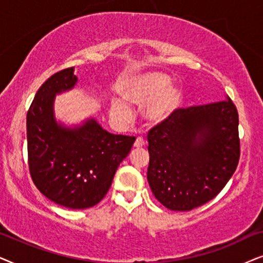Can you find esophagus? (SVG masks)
Here are the masks:
<instances>
[{
	"mask_svg": "<svg viewBox=\"0 0 263 263\" xmlns=\"http://www.w3.org/2000/svg\"><path fill=\"white\" fill-rule=\"evenodd\" d=\"M144 145H145L144 139L141 138V137H138L137 139H136V141H135V144H134L135 148H137V149H139V148H143V146H144Z\"/></svg>",
	"mask_w": 263,
	"mask_h": 263,
	"instance_id": "34e87169",
	"label": "esophagus"
}]
</instances>
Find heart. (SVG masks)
<instances>
[{
	"instance_id": "heart-1",
	"label": "heart",
	"mask_w": 263,
	"mask_h": 263,
	"mask_svg": "<svg viewBox=\"0 0 263 263\" xmlns=\"http://www.w3.org/2000/svg\"><path fill=\"white\" fill-rule=\"evenodd\" d=\"M127 103L144 106L143 119L152 126L166 124L183 103V91L171 84L170 77L160 72H145L129 79L122 89ZM110 114L115 120L126 122L129 108L120 101L110 104Z\"/></svg>"
}]
</instances>
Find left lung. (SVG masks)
Masks as SVG:
<instances>
[{
	"label": "left lung",
	"instance_id": "8db88e82",
	"mask_svg": "<svg viewBox=\"0 0 263 263\" xmlns=\"http://www.w3.org/2000/svg\"><path fill=\"white\" fill-rule=\"evenodd\" d=\"M225 99L178 109L149 131V186L171 211H191L211 201L236 171L238 113L230 97Z\"/></svg>",
	"mask_w": 263,
	"mask_h": 263
}]
</instances>
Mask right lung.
Masks as SVG:
<instances>
[{
	"label": "right lung",
	"mask_w": 263,
	"mask_h": 263,
	"mask_svg": "<svg viewBox=\"0 0 263 263\" xmlns=\"http://www.w3.org/2000/svg\"><path fill=\"white\" fill-rule=\"evenodd\" d=\"M77 83L71 67L37 91L27 111V153L31 177L45 197L62 207L86 209L106 196L136 138L110 134L93 117L73 125L58 120L56 96Z\"/></svg>",
	"instance_id": "add662e5"
}]
</instances>
